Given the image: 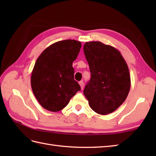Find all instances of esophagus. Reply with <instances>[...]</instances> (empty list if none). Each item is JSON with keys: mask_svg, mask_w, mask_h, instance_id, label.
Instances as JSON below:
<instances>
[{"mask_svg": "<svg viewBox=\"0 0 156 156\" xmlns=\"http://www.w3.org/2000/svg\"><path fill=\"white\" fill-rule=\"evenodd\" d=\"M79 84H80V87H81V89L82 90V89H83V88H84V82L83 81L79 82Z\"/></svg>", "mask_w": 156, "mask_h": 156, "instance_id": "esophagus-1", "label": "esophagus"}]
</instances>
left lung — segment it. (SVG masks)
Here are the masks:
<instances>
[{
	"instance_id": "left-lung-1",
	"label": "left lung",
	"mask_w": 156,
	"mask_h": 156,
	"mask_svg": "<svg viewBox=\"0 0 156 156\" xmlns=\"http://www.w3.org/2000/svg\"><path fill=\"white\" fill-rule=\"evenodd\" d=\"M83 49L91 73L84 94L97 113H111L123 103L130 90L128 66L121 52L111 45L90 41L86 42Z\"/></svg>"
}]
</instances>
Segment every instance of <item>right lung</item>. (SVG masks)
I'll use <instances>...</instances> for the list:
<instances>
[{
  "label": "right lung",
  "instance_id": "right-lung-1",
  "mask_svg": "<svg viewBox=\"0 0 156 156\" xmlns=\"http://www.w3.org/2000/svg\"><path fill=\"white\" fill-rule=\"evenodd\" d=\"M81 46V42L74 39L59 41L44 49L36 60L31 73V88L46 110L61 111L81 89L74 80L72 67Z\"/></svg>",
  "mask_w": 156,
  "mask_h": 156
}]
</instances>
